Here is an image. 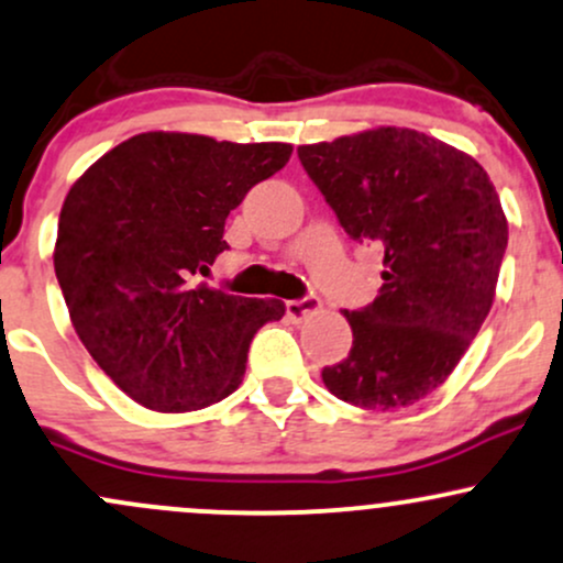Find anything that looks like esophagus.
<instances>
[{"label": "esophagus", "mask_w": 563, "mask_h": 563, "mask_svg": "<svg viewBox=\"0 0 563 563\" xmlns=\"http://www.w3.org/2000/svg\"><path fill=\"white\" fill-rule=\"evenodd\" d=\"M318 310H320V299H314V296H305V299L286 301V314L294 320V323H299V320H305L307 314H312Z\"/></svg>", "instance_id": "obj_1"}]
</instances>
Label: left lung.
<instances>
[{"mask_svg": "<svg viewBox=\"0 0 563 563\" xmlns=\"http://www.w3.org/2000/svg\"><path fill=\"white\" fill-rule=\"evenodd\" d=\"M314 187L357 243L382 251V288L344 310L352 350L323 368L331 395L368 411L441 387L484 325L508 249V219L471 154L411 128L299 146Z\"/></svg>", "mask_w": 563, "mask_h": 563, "instance_id": "1", "label": "left lung"}]
</instances>
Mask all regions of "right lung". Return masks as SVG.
<instances>
[{"instance_id":"1","label":"right lung","mask_w":563,"mask_h":563,"mask_svg":"<svg viewBox=\"0 0 563 563\" xmlns=\"http://www.w3.org/2000/svg\"><path fill=\"white\" fill-rule=\"evenodd\" d=\"M291 144L139 133L66 195L53 264L77 336L103 374L152 411L219 404L240 387L253 333L277 299L191 286L227 251L224 224Z\"/></svg>"}]
</instances>
